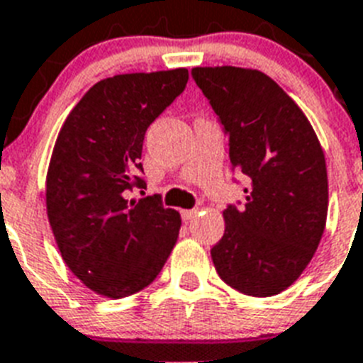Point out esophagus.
Masks as SVG:
<instances>
[{
  "mask_svg": "<svg viewBox=\"0 0 363 363\" xmlns=\"http://www.w3.org/2000/svg\"><path fill=\"white\" fill-rule=\"evenodd\" d=\"M184 220H194L197 216V208H190V211H182L181 212Z\"/></svg>",
  "mask_w": 363,
  "mask_h": 363,
  "instance_id": "esophagus-1",
  "label": "esophagus"
}]
</instances>
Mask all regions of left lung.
<instances>
[{"label":"left lung","mask_w":363,"mask_h":363,"mask_svg":"<svg viewBox=\"0 0 363 363\" xmlns=\"http://www.w3.org/2000/svg\"><path fill=\"white\" fill-rule=\"evenodd\" d=\"M191 78L229 138L233 169L250 179L242 207L223 211L211 250L218 276L250 296L293 285L325 233V152L308 117L272 78L238 67H196Z\"/></svg>","instance_id":"1"}]
</instances>
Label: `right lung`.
<instances>
[{"label": "right lung", "instance_id": "add662e5", "mask_svg": "<svg viewBox=\"0 0 363 363\" xmlns=\"http://www.w3.org/2000/svg\"><path fill=\"white\" fill-rule=\"evenodd\" d=\"M186 69L100 79L59 130L46 211L67 267L91 291L125 298L151 285L169 257L181 216L145 188L141 149L152 121L181 95Z\"/></svg>", "mask_w": 363, "mask_h": 363}]
</instances>
